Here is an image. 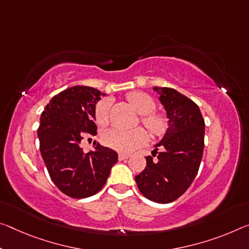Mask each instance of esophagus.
I'll use <instances>...</instances> for the list:
<instances>
[{
  "instance_id": "1",
  "label": "esophagus",
  "mask_w": 249,
  "mask_h": 249,
  "mask_svg": "<svg viewBox=\"0 0 249 249\" xmlns=\"http://www.w3.org/2000/svg\"><path fill=\"white\" fill-rule=\"evenodd\" d=\"M131 156L129 155V154H118V160H126V159H128V157Z\"/></svg>"
}]
</instances>
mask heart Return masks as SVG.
Segmentation results:
<instances>
[{"mask_svg": "<svg viewBox=\"0 0 249 249\" xmlns=\"http://www.w3.org/2000/svg\"><path fill=\"white\" fill-rule=\"evenodd\" d=\"M127 101L129 102L136 112L143 115L142 123L148 129L153 135H160L165 132L166 123L164 118L152 114L155 110L156 104L153 98L148 94L143 92H132L127 95ZM109 98L101 100L95 106V121L98 125H106L109 121L110 112ZM147 139V134L143 128H136L133 131H124L120 128H112L105 132L103 135V142L109 148L115 149L121 153H131Z\"/></svg>", "mask_w": 249, "mask_h": 249, "instance_id": "1", "label": "heart"}]
</instances>
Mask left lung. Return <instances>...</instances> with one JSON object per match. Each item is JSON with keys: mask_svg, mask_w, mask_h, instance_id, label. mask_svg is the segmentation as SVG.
<instances>
[{"mask_svg": "<svg viewBox=\"0 0 249 249\" xmlns=\"http://www.w3.org/2000/svg\"><path fill=\"white\" fill-rule=\"evenodd\" d=\"M166 110L168 127L146 167L135 176L140 192L155 203L174 202L187 191L198 172L204 151L205 122L191 98L169 88L153 89ZM160 152H158V149Z\"/></svg>", "mask_w": 249, "mask_h": 249, "instance_id": "obj_1", "label": "left lung"}]
</instances>
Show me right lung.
Returning a JSON list of instances; mask_svg holds the SVG:
<instances>
[{"instance_id":"obj_1","label":"right lung","mask_w":249,"mask_h":249,"mask_svg":"<svg viewBox=\"0 0 249 249\" xmlns=\"http://www.w3.org/2000/svg\"><path fill=\"white\" fill-rule=\"evenodd\" d=\"M106 94L89 86H73L55 95L41 115L39 151L51 179L65 195L86 198L107 180L117 153L95 143L94 151L81 147L84 133L96 135L95 106Z\"/></svg>"}]
</instances>
